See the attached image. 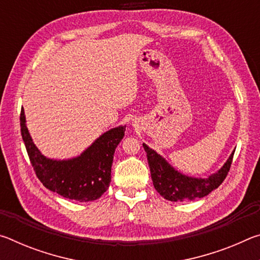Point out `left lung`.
Masks as SVG:
<instances>
[{"label": "left lung", "mask_w": 260, "mask_h": 260, "mask_svg": "<svg viewBox=\"0 0 260 260\" xmlns=\"http://www.w3.org/2000/svg\"><path fill=\"white\" fill-rule=\"evenodd\" d=\"M147 152L148 164L150 167L151 179L156 190L165 200L171 202H184L202 199L217 189L225 180L234 156L231 153L228 159L220 169L206 178L189 177L178 171L164 157L143 143Z\"/></svg>", "instance_id": "1"}]
</instances>
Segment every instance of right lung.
I'll list each match as a JSON object with an SVG mask.
<instances>
[{
  "mask_svg": "<svg viewBox=\"0 0 260 260\" xmlns=\"http://www.w3.org/2000/svg\"><path fill=\"white\" fill-rule=\"evenodd\" d=\"M125 128L126 125H120L107 131L77 157L55 159L35 146L24 109L20 113L21 136L37 177L49 190L78 202L95 201L107 191L114 151L125 136Z\"/></svg>",
  "mask_w": 260,
  "mask_h": 260,
  "instance_id": "add662e5",
  "label": "right lung"
}]
</instances>
